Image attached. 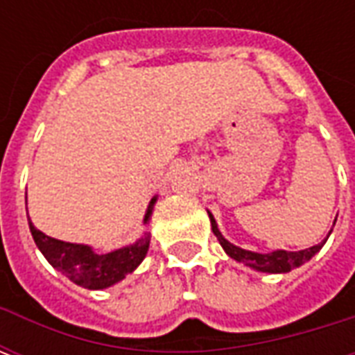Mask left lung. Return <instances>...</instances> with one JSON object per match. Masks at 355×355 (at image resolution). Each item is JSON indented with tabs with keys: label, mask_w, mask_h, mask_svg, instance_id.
<instances>
[{
	"label": "left lung",
	"mask_w": 355,
	"mask_h": 355,
	"mask_svg": "<svg viewBox=\"0 0 355 355\" xmlns=\"http://www.w3.org/2000/svg\"><path fill=\"white\" fill-rule=\"evenodd\" d=\"M209 218H211V228L215 232L218 243L223 245V249L226 253L230 254L232 259H236L238 262H243L247 266L254 268V270H261V272H270V274H285V272H291L293 268L302 266L306 261H310L313 254L320 251L325 241H321L318 245L310 247V249H302V251H274V253H253V251H245L241 247H236L234 243H230L228 239L224 238L218 226H216L215 218L209 213Z\"/></svg>",
	"instance_id": "1"
}]
</instances>
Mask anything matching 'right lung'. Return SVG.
<instances>
[{
	"label": "right lung",
	"instance_id": "right-lung-1",
	"mask_svg": "<svg viewBox=\"0 0 355 355\" xmlns=\"http://www.w3.org/2000/svg\"><path fill=\"white\" fill-rule=\"evenodd\" d=\"M155 198L150 201V207L144 216V223L152 215ZM30 232L34 238L35 245L40 247L43 257L49 261L53 268L66 275L70 282H73L85 289H106L114 283L121 282L125 275L131 274L135 268L139 266L142 259L146 257L150 236L144 234L135 245L117 249L112 253L98 254L94 253L89 245H78V243H66L60 239L49 238L43 232L35 228L30 223Z\"/></svg>",
	"mask_w": 355,
	"mask_h": 355
}]
</instances>
